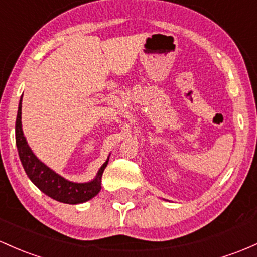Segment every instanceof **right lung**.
I'll return each instance as SVG.
<instances>
[{
	"label": "right lung",
	"instance_id": "add662e5",
	"mask_svg": "<svg viewBox=\"0 0 257 257\" xmlns=\"http://www.w3.org/2000/svg\"><path fill=\"white\" fill-rule=\"evenodd\" d=\"M23 97V96H22ZM16 144L19 159L23 165L25 173L30 180L44 194L64 204H81L96 196L101 190V177L108 161L103 163L98 171L96 178L89 183H73L58 176L56 172L45 166L28 146L23 131H22V98L19 101L18 114L16 120Z\"/></svg>",
	"mask_w": 257,
	"mask_h": 257
}]
</instances>
